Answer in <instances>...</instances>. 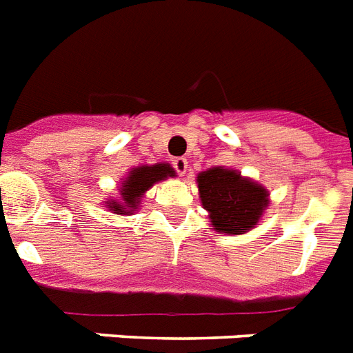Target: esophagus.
<instances>
[{"instance_id": "obj_1", "label": "esophagus", "mask_w": 353, "mask_h": 353, "mask_svg": "<svg viewBox=\"0 0 353 353\" xmlns=\"http://www.w3.org/2000/svg\"><path fill=\"white\" fill-rule=\"evenodd\" d=\"M173 168L176 170V173H179L180 176H183V174L188 173V159H183V157L174 159L173 160Z\"/></svg>"}]
</instances>
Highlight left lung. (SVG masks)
Instances as JSON below:
<instances>
[{
    "label": "left lung",
    "mask_w": 353,
    "mask_h": 353,
    "mask_svg": "<svg viewBox=\"0 0 353 353\" xmlns=\"http://www.w3.org/2000/svg\"><path fill=\"white\" fill-rule=\"evenodd\" d=\"M196 185L211 227L220 234H245L252 231L270 203L265 185L225 165L200 171Z\"/></svg>",
    "instance_id": "obj_1"
}]
</instances>
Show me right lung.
Listing matches in <instances>:
<instances>
[{
  "label": "right lung",
  "mask_w": 353,
  "mask_h": 353,
  "mask_svg": "<svg viewBox=\"0 0 353 353\" xmlns=\"http://www.w3.org/2000/svg\"><path fill=\"white\" fill-rule=\"evenodd\" d=\"M173 179L174 170L170 164L159 162L153 165H137L128 171V174L121 180V188H119L117 196L106 198L108 211H112L113 214H121V216H130L137 209L141 208L142 198H144L145 191L151 189L157 182L162 180Z\"/></svg>",
  "instance_id": "obj_1"
}]
</instances>
